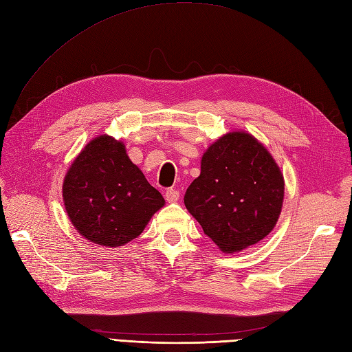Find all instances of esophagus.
I'll use <instances>...</instances> for the list:
<instances>
[{
  "mask_svg": "<svg viewBox=\"0 0 352 352\" xmlns=\"http://www.w3.org/2000/svg\"><path fill=\"white\" fill-rule=\"evenodd\" d=\"M165 199H166L168 203H175L179 199V192L177 190H174V188H168L165 191Z\"/></svg>",
  "mask_w": 352,
  "mask_h": 352,
  "instance_id": "esophagus-1",
  "label": "esophagus"
}]
</instances>
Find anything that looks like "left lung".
Returning <instances> with one entry per match:
<instances>
[{
    "mask_svg": "<svg viewBox=\"0 0 352 352\" xmlns=\"http://www.w3.org/2000/svg\"><path fill=\"white\" fill-rule=\"evenodd\" d=\"M200 168L184 204L220 251L246 250L276 228L284 177L256 138L245 130L220 136L203 153Z\"/></svg>",
    "mask_w": 352,
    "mask_h": 352,
    "instance_id": "1",
    "label": "left lung"
}]
</instances>
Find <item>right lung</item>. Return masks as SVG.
<instances>
[{
	"instance_id": "add662e5",
	"label": "right lung",
	"mask_w": 352,
	"mask_h": 352,
	"mask_svg": "<svg viewBox=\"0 0 352 352\" xmlns=\"http://www.w3.org/2000/svg\"><path fill=\"white\" fill-rule=\"evenodd\" d=\"M62 197L76 232L107 248L139 236L165 204L130 161L124 143L109 135L89 140L78 153L65 174Z\"/></svg>"
}]
</instances>
